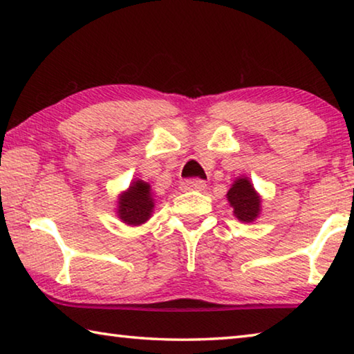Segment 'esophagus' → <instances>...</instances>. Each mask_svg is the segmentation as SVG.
<instances>
[{
    "label": "esophagus",
    "mask_w": 354,
    "mask_h": 354,
    "mask_svg": "<svg viewBox=\"0 0 354 354\" xmlns=\"http://www.w3.org/2000/svg\"><path fill=\"white\" fill-rule=\"evenodd\" d=\"M206 189V183L200 178H190L185 179L181 184V190L187 192V190H205Z\"/></svg>",
    "instance_id": "obj_1"
}]
</instances>
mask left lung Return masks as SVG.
<instances>
[{"instance_id":"obj_1","label":"left lung","mask_w":354,"mask_h":354,"mask_svg":"<svg viewBox=\"0 0 354 354\" xmlns=\"http://www.w3.org/2000/svg\"><path fill=\"white\" fill-rule=\"evenodd\" d=\"M226 196L230 205L234 209V215L241 221L250 223L259 215L261 198L247 178H239L232 184V187L227 190Z\"/></svg>"}]
</instances>
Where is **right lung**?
Returning <instances> with one entry per match:
<instances>
[{"label":"right lung","instance_id":"1","mask_svg":"<svg viewBox=\"0 0 354 354\" xmlns=\"http://www.w3.org/2000/svg\"><path fill=\"white\" fill-rule=\"evenodd\" d=\"M153 207L149 185L143 181H136L118 200V215L128 225L145 223L151 217Z\"/></svg>","mask_w":354,"mask_h":354}]
</instances>
